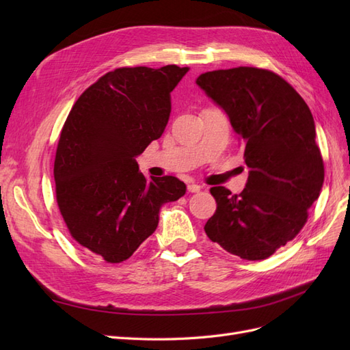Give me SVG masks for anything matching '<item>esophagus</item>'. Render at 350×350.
Here are the masks:
<instances>
[{"label":"esophagus","mask_w":350,"mask_h":350,"mask_svg":"<svg viewBox=\"0 0 350 350\" xmlns=\"http://www.w3.org/2000/svg\"><path fill=\"white\" fill-rule=\"evenodd\" d=\"M200 189H201V185H198V184H196V183L188 184V191H189V193H198Z\"/></svg>","instance_id":"34e87169"}]
</instances>
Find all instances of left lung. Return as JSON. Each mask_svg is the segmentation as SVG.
Returning a JSON list of instances; mask_svg holds the SVG:
<instances>
[{
  "mask_svg": "<svg viewBox=\"0 0 350 350\" xmlns=\"http://www.w3.org/2000/svg\"><path fill=\"white\" fill-rule=\"evenodd\" d=\"M197 86L239 137L248 181L241 194L213 187L207 237L243 260H266L292 241L319 198L324 163L308 105L278 74L254 67L200 74Z\"/></svg>",
  "mask_w": 350,
  "mask_h": 350,
  "instance_id": "8db88e82",
  "label": "left lung"
}]
</instances>
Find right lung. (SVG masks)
I'll return each instance as SVG.
<instances>
[{
  "label": "right lung",
  "mask_w": 350,
  "mask_h": 350,
  "mask_svg": "<svg viewBox=\"0 0 350 350\" xmlns=\"http://www.w3.org/2000/svg\"><path fill=\"white\" fill-rule=\"evenodd\" d=\"M187 67L116 68L74 103L54 163L57 201L71 237L108 262L133 256L157 228L165 203L187 187L175 176H150L135 157L161 139L171 92Z\"/></svg>",
  "instance_id": "add662e5"
}]
</instances>
